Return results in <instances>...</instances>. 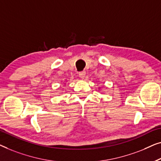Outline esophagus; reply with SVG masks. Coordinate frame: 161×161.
Returning a JSON list of instances; mask_svg holds the SVG:
<instances>
[{
    "instance_id": "obj_1",
    "label": "esophagus",
    "mask_w": 161,
    "mask_h": 161,
    "mask_svg": "<svg viewBox=\"0 0 161 161\" xmlns=\"http://www.w3.org/2000/svg\"><path fill=\"white\" fill-rule=\"evenodd\" d=\"M85 74H86V72L85 71H81L79 73V76H80V77L81 79H84L85 76Z\"/></svg>"
}]
</instances>
